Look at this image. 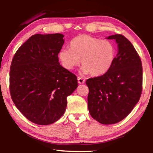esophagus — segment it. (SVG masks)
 <instances>
[{"label":"esophagus","instance_id":"1","mask_svg":"<svg viewBox=\"0 0 153 153\" xmlns=\"http://www.w3.org/2000/svg\"><path fill=\"white\" fill-rule=\"evenodd\" d=\"M77 80H78V83H79V84H83V83H84V82H85L84 79L81 78V77H79V76L77 78Z\"/></svg>","mask_w":153,"mask_h":153}]
</instances>
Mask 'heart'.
Wrapping results in <instances>:
<instances>
[{"mask_svg": "<svg viewBox=\"0 0 153 153\" xmlns=\"http://www.w3.org/2000/svg\"><path fill=\"white\" fill-rule=\"evenodd\" d=\"M62 65L72 70L82 65L83 74L100 76L107 72L114 63L116 47L111 41L88 35H80L71 40L70 49H62L58 54Z\"/></svg>", "mask_w": 153, "mask_h": 153, "instance_id": "1", "label": "heart"}]
</instances>
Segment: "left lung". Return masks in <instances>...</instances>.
<instances>
[{"label": "left lung", "instance_id": "8db88e82", "mask_svg": "<svg viewBox=\"0 0 153 153\" xmlns=\"http://www.w3.org/2000/svg\"><path fill=\"white\" fill-rule=\"evenodd\" d=\"M114 39L118 51L105 74L88 79V107L91 116L104 125L115 124L128 116L139 102L142 92L141 60L130 42L123 35Z\"/></svg>", "mask_w": 153, "mask_h": 153}]
</instances>
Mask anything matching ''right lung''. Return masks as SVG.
Returning <instances> with one entry per match:
<instances>
[{
  "label": "right lung",
  "mask_w": 153,
  "mask_h": 153,
  "mask_svg": "<svg viewBox=\"0 0 153 153\" xmlns=\"http://www.w3.org/2000/svg\"><path fill=\"white\" fill-rule=\"evenodd\" d=\"M64 35H32L12 60L10 91L20 112L31 122L47 125L64 114L67 97L78 86L76 75L60 65L58 55Z\"/></svg>",
  "instance_id": "1"
}]
</instances>
